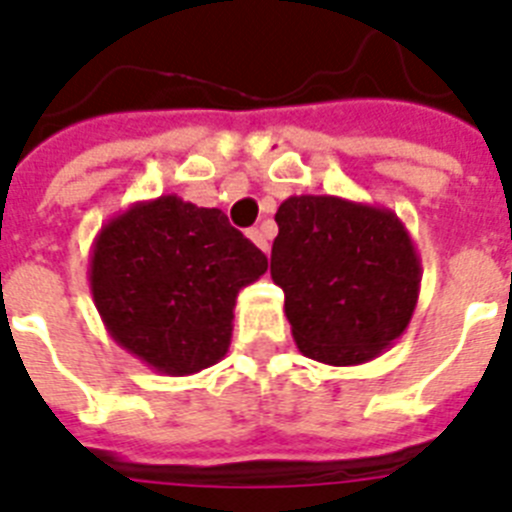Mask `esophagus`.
Segmentation results:
<instances>
[{"label": "esophagus", "mask_w": 512, "mask_h": 512, "mask_svg": "<svg viewBox=\"0 0 512 512\" xmlns=\"http://www.w3.org/2000/svg\"><path fill=\"white\" fill-rule=\"evenodd\" d=\"M247 236H249V239H252V241H255L257 247L263 249V252H268V239H265V233L260 231V228H249Z\"/></svg>", "instance_id": "obj_1"}]
</instances>
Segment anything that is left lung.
Listing matches in <instances>:
<instances>
[{
    "mask_svg": "<svg viewBox=\"0 0 512 512\" xmlns=\"http://www.w3.org/2000/svg\"><path fill=\"white\" fill-rule=\"evenodd\" d=\"M271 279L300 353L366 364L412 321L422 265L396 212L340 196H289L276 212Z\"/></svg>",
    "mask_w": 512,
    "mask_h": 512,
    "instance_id": "8db88e82",
    "label": "left lung"
}]
</instances>
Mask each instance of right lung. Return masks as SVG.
I'll return each instance as SVG.
<instances>
[{
  "mask_svg": "<svg viewBox=\"0 0 512 512\" xmlns=\"http://www.w3.org/2000/svg\"><path fill=\"white\" fill-rule=\"evenodd\" d=\"M265 271L268 257L220 209L167 193L111 217L87 273L108 335L154 372L185 377L228 353L239 289Z\"/></svg>",
  "mask_w": 512,
  "mask_h": 512,
  "instance_id": "obj_1",
  "label": "right lung"
}]
</instances>
